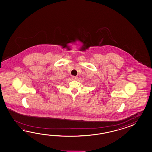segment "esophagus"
Here are the masks:
<instances>
[{"instance_id":"1","label":"esophagus","mask_w":152,"mask_h":152,"mask_svg":"<svg viewBox=\"0 0 152 152\" xmlns=\"http://www.w3.org/2000/svg\"><path fill=\"white\" fill-rule=\"evenodd\" d=\"M72 80H77V77H75V76H72Z\"/></svg>"}]
</instances>
